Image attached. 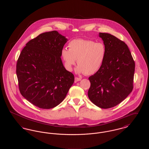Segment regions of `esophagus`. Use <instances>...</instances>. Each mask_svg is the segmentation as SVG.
I'll return each instance as SVG.
<instances>
[{
    "instance_id": "obj_1",
    "label": "esophagus",
    "mask_w": 149,
    "mask_h": 149,
    "mask_svg": "<svg viewBox=\"0 0 149 149\" xmlns=\"http://www.w3.org/2000/svg\"><path fill=\"white\" fill-rule=\"evenodd\" d=\"M81 80V78L75 77V83H77V82H78L79 81H80Z\"/></svg>"
}]
</instances>
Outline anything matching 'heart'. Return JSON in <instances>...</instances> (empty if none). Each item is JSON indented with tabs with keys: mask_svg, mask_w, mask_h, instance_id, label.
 Masks as SVG:
<instances>
[{
	"mask_svg": "<svg viewBox=\"0 0 149 149\" xmlns=\"http://www.w3.org/2000/svg\"><path fill=\"white\" fill-rule=\"evenodd\" d=\"M68 46L69 49L65 47L62 49L61 55L69 71L72 70L77 60V73L93 75L99 70L105 61L107 51L103 42L78 38L72 40Z\"/></svg>",
	"mask_w": 149,
	"mask_h": 149,
	"instance_id": "obj_1",
	"label": "heart"
}]
</instances>
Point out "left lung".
<instances>
[{"instance_id":"left-lung-1","label":"left lung","mask_w":149,"mask_h":149,"mask_svg":"<svg viewBox=\"0 0 149 149\" xmlns=\"http://www.w3.org/2000/svg\"><path fill=\"white\" fill-rule=\"evenodd\" d=\"M107 47L105 61L101 68L91 76L88 95L101 108L117 106L133 89L135 64L127 45L115 36L99 33Z\"/></svg>"}]
</instances>
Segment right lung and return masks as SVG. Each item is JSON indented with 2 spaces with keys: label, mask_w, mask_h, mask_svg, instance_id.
<instances>
[{
  "label": "right lung",
  "mask_w": 149,
  "mask_h": 149,
  "mask_svg": "<svg viewBox=\"0 0 149 149\" xmlns=\"http://www.w3.org/2000/svg\"><path fill=\"white\" fill-rule=\"evenodd\" d=\"M68 40L56 31L31 40L17 61L16 73L22 96L35 106L50 109L66 97L74 81L66 70L61 52Z\"/></svg>",
  "instance_id": "obj_1"
}]
</instances>
